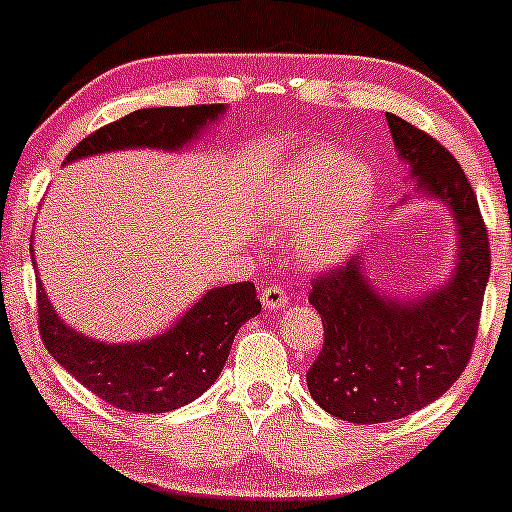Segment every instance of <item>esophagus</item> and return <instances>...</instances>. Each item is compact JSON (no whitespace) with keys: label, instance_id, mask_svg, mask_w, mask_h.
Here are the masks:
<instances>
[{"label":"esophagus","instance_id":"1","mask_svg":"<svg viewBox=\"0 0 512 512\" xmlns=\"http://www.w3.org/2000/svg\"><path fill=\"white\" fill-rule=\"evenodd\" d=\"M260 301L264 305V310H279V308H286L289 296H286V291L281 289L279 284H269L260 291Z\"/></svg>","mask_w":512,"mask_h":512}]
</instances>
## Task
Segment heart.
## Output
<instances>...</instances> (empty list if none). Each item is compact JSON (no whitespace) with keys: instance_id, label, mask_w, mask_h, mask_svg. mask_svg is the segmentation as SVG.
<instances>
[{"instance_id":"heart-1","label":"heart","mask_w":512,"mask_h":512,"mask_svg":"<svg viewBox=\"0 0 512 512\" xmlns=\"http://www.w3.org/2000/svg\"><path fill=\"white\" fill-rule=\"evenodd\" d=\"M373 197L375 178L366 161L317 144L269 185L264 216L281 231L305 228L298 260L310 269H327L342 264L356 248Z\"/></svg>"}]
</instances>
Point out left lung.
I'll return each instance as SVG.
<instances>
[{
	"label": "left lung",
	"instance_id": "obj_1",
	"mask_svg": "<svg viewBox=\"0 0 512 512\" xmlns=\"http://www.w3.org/2000/svg\"><path fill=\"white\" fill-rule=\"evenodd\" d=\"M385 117L421 195L452 211L460 250L450 279L416 301L370 286L363 257L315 276L308 301L325 342L305 380L327 414L351 424L402 419L450 390L472 356L491 272L489 233L457 158L411 122Z\"/></svg>",
	"mask_w": 512,
	"mask_h": 512
}]
</instances>
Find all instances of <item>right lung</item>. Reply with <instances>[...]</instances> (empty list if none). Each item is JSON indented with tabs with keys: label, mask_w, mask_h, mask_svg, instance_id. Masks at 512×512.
I'll return each instance as SVG.
<instances>
[{
	"label": "right lung",
	"mask_w": 512,
	"mask_h": 512,
	"mask_svg": "<svg viewBox=\"0 0 512 512\" xmlns=\"http://www.w3.org/2000/svg\"><path fill=\"white\" fill-rule=\"evenodd\" d=\"M223 110V105L134 110L81 139L64 163L137 146L178 151L219 120ZM260 310L255 284L240 281L204 293L154 339L105 344L64 325L38 281V330L50 356L103 402L134 414H163L195 402L219 378L240 325Z\"/></svg>",
	"instance_id": "1"
}]
</instances>
